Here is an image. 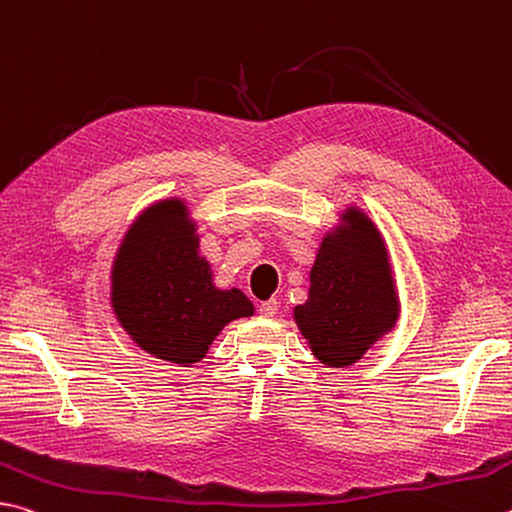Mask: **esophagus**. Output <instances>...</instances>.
Here are the masks:
<instances>
[{
	"instance_id": "esophagus-1",
	"label": "esophagus",
	"mask_w": 512,
	"mask_h": 512,
	"mask_svg": "<svg viewBox=\"0 0 512 512\" xmlns=\"http://www.w3.org/2000/svg\"><path fill=\"white\" fill-rule=\"evenodd\" d=\"M259 313H262L264 318H273V315L277 313V300L259 302Z\"/></svg>"
}]
</instances>
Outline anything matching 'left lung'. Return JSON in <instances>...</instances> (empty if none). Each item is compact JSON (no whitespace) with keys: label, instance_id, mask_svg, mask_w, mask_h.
I'll return each mask as SVG.
<instances>
[{"label":"left lung","instance_id":"8db88e82","mask_svg":"<svg viewBox=\"0 0 512 512\" xmlns=\"http://www.w3.org/2000/svg\"><path fill=\"white\" fill-rule=\"evenodd\" d=\"M309 280L293 318L322 365H353L396 327L401 302L385 239L360 208L349 206L324 235Z\"/></svg>","mask_w":512,"mask_h":512}]
</instances>
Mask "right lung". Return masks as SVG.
<instances>
[{
	"instance_id": "obj_1",
	"label": "right lung",
	"mask_w": 512,
	"mask_h": 512,
	"mask_svg": "<svg viewBox=\"0 0 512 512\" xmlns=\"http://www.w3.org/2000/svg\"><path fill=\"white\" fill-rule=\"evenodd\" d=\"M212 277L188 203L156 201L134 219L116 250L111 311L136 347L190 367L206 358L226 324L255 313L239 288L221 291Z\"/></svg>"
}]
</instances>
